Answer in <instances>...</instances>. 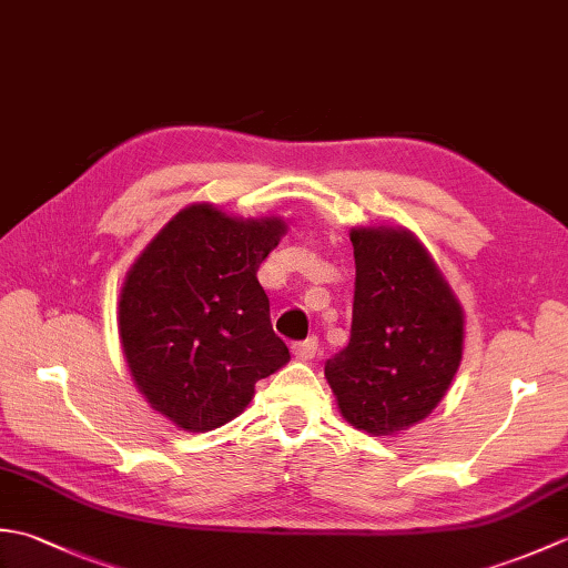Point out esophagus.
<instances>
[{
    "mask_svg": "<svg viewBox=\"0 0 568 568\" xmlns=\"http://www.w3.org/2000/svg\"><path fill=\"white\" fill-rule=\"evenodd\" d=\"M317 346H320L317 336H307L305 342H297V344L293 346V354L300 356V358H312V356L317 354Z\"/></svg>",
    "mask_w": 568,
    "mask_h": 568,
    "instance_id": "obj_1",
    "label": "esophagus"
}]
</instances>
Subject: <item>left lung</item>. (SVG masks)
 <instances>
[{"mask_svg":"<svg viewBox=\"0 0 568 568\" xmlns=\"http://www.w3.org/2000/svg\"><path fill=\"white\" fill-rule=\"evenodd\" d=\"M352 339L324 364L342 415L393 434L425 419L464 352V312L407 229H354Z\"/></svg>","mask_w":568,"mask_h":568,"instance_id":"1","label":"left lung"}]
</instances>
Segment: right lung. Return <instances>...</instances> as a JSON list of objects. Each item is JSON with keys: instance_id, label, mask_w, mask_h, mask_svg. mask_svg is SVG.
<instances>
[{"instance_id": "add662e5", "label": "right lung", "mask_w": 568, "mask_h": 568, "mask_svg": "<svg viewBox=\"0 0 568 568\" xmlns=\"http://www.w3.org/2000/svg\"><path fill=\"white\" fill-rule=\"evenodd\" d=\"M285 234L277 216L178 212L131 265L119 300L126 364L153 409L187 432L226 425L287 364L256 271Z\"/></svg>"}]
</instances>
